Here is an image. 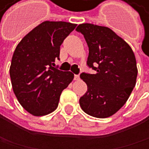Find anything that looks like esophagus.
Segmentation results:
<instances>
[{
	"label": "esophagus",
	"instance_id": "obj_1",
	"mask_svg": "<svg viewBox=\"0 0 149 149\" xmlns=\"http://www.w3.org/2000/svg\"><path fill=\"white\" fill-rule=\"evenodd\" d=\"M74 79H75V80H79V75H74Z\"/></svg>",
	"mask_w": 149,
	"mask_h": 149
}]
</instances>
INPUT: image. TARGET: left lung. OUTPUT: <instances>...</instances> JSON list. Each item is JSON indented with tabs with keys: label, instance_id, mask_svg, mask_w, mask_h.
<instances>
[{
	"label": "left lung",
	"instance_id": "8db88e82",
	"mask_svg": "<svg viewBox=\"0 0 149 149\" xmlns=\"http://www.w3.org/2000/svg\"><path fill=\"white\" fill-rule=\"evenodd\" d=\"M88 46L87 65L95 72H82L88 91L79 98L82 110L93 117L106 118L124 105L138 75L134 53L123 38L106 26L79 25Z\"/></svg>",
	"mask_w": 149,
	"mask_h": 149
}]
</instances>
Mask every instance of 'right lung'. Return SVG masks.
Masks as SVG:
<instances>
[{"label":"right lung","instance_id":"add662e5","mask_svg":"<svg viewBox=\"0 0 149 149\" xmlns=\"http://www.w3.org/2000/svg\"><path fill=\"white\" fill-rule=\"evenodd\" d=\"M76 24L45 21L28 33L16 47L10 68L14 94L25 110L36 116L54 112L60 95L72 81L70 71L58 70L60 47Z\"/></svg>","mask_w":149,"mask_h":149}]
</instances>
